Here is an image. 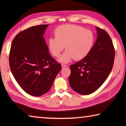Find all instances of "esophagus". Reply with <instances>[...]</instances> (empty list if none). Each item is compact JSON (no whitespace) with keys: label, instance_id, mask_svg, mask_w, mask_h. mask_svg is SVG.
<instances>
[{"label":"esophagus","instance_id":"1","mask_svg":"<svg viewBox=\"0 0 126 126\" xmlns=\"http://www.w3.org/2000/svg\"><path fill=\"white\" fill-rule=\"evenodd\" d=\"M67 65H65V64H62V68H64L65 67H67Z\"/></svg>","mask_w":126,"mask_h":126}]
</instances>
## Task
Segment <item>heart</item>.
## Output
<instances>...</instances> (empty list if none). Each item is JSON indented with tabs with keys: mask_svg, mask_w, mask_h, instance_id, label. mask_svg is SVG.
I'll return each instance as SVG.
<instances>
[{
	"mask_svg": "<svg viewBox=\"0 0 126 126\" xmlns=\"http://www.w3.org/2000/svg\"><path fill=\"white\" fill-rule=\"evenodd\" d=\"M55 37L48 40V47L54 57H58L65 48V52L59 58V62L67 63L72 59L78 61L85 58L93 47L94 37L91 31L73 24H64L57 27Z\"/></svg>",
	"mask_w": 126,
	"mask_h": 126,
	"instance_id": "1",
	"label": "heart"
}]
</instances>
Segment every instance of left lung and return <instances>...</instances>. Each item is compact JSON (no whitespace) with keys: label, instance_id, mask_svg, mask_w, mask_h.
Returning a JSON list of instances; mask_svg holds the SVG:
<instances>
[{"label":"left lung","instance_id":"1","mask_svg":"<svg viewBox=\"0 0 126 126\" xmlns=\"http://www.w3.org/2000/svg\"><path fill=\"white\" fill-rule=\"evenodd\" d=\"M97 38L92 48L82 60L71 65L69 83L73 90L82 95L93 93L108 78L113 66L114 48L104 30L96 28Z\"/></svg>","mask_w":126,"mask_h":126}]
</instances>
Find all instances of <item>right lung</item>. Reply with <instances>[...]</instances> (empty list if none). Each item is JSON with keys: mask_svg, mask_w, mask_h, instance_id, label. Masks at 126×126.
<instances>
[{"mask_svg": "<svg viewBox=\"0 0 126 126\" xmlns=\"http://www.w3.org/2000/svg\"><path fill=\"white\" fill-rule=\"evenodd\" d=\"M48 24L30 27L13 40L9 62L15 79L27 93L39 97L49 90L61 64L53 58L43 37Z\"/></svg>", "mask_w": 126, "mask_h": 126, "instance_id": "obj_1", "label": "right lung"}]
</instances>
